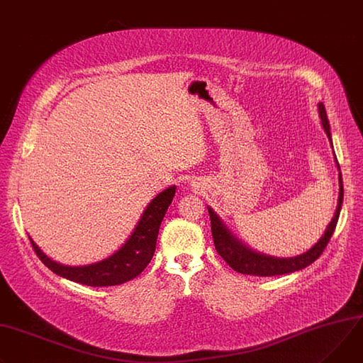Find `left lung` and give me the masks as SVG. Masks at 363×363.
I'll use <instances>...</instances> for the list:
<instances>
[{
    "instance_id": "obj_1",
    "label": "left lung",
    "mask_w": 363,
    "mask_h": 363,
    "mask_svg": "<svg viewBox=\"0 0 363 363\" xmlns=\"http://www.w3.org/2000/svg\"><path fill=\"white\" fill-rule=\"evenodd\" d=\"M318 114L321 118V125L325 131V135L332 143V135H330V124H328L325 108L323 103H318ZM333 146V145H332ZM337 168L340 171L339 162L336 159ZM339 200H337V208L328 223L324 235L320 238V240L307 252L303 255L294 256V257H274L269 255H263L259 252L252 250L246 245H243L236 236L230 233V230L224 225V223L220 220V217L208 207L210 220H211V235L214 240V246L217 253L225 260L227 265L235 269L236 272L245 274V275H256V277H275V275H284L291 274L295 271H300L307 268L308 265L320 257L323 250L325 249L328 240H330L337 220L342 210L343 203V184H342V174H339Z\"/></svg>"
}]
</instances>
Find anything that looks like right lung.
<instances>
[{
	"mask_svg": "<svg viewBox=\"0 0 363 363\" xmlns=\"http://www.w3.org/2000/svg\"><path fill=\"white\" fill-rule=\"evenodd\" d=\"M177 186H169L157 194L143 211L133 233L111 256L84 267H67L48 257L31 240L39 259L56 275L88 286L120 285L136 278L149 265L156 249L160 223L171 206Z\"/></svg>",
	"mask_w": 363,
	"mask_h": 363,
	"instance_id": "1",
	"label": "right lung"
}]
</instances>
